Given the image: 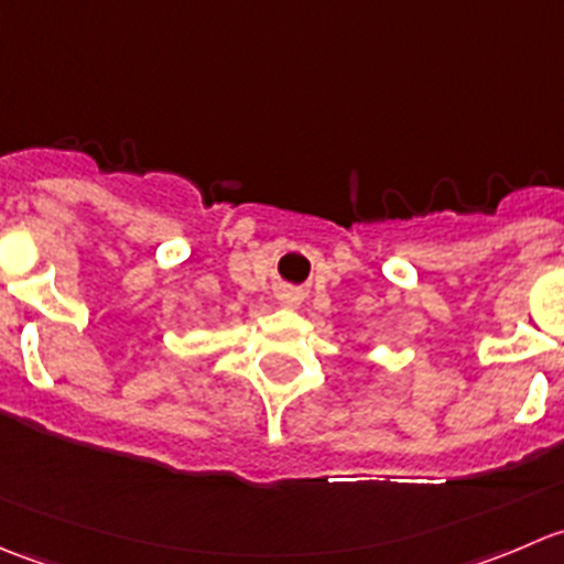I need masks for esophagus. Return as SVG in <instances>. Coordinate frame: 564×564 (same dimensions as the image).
I'll return each mask as SVG.
<instances>
[{"mask_svg":"<svg viewBox=\"0 0 564 564\" xmlns=\"http://www.w3.org/2000/svg\"><path fill=\"white\" fill-rule=\"evenodd\" d=\"M278 303L286 305V308H297V305H300V294L294 292V289H283V292L278 294Z\"/></svg>","mask_w":564,"mask_h":564,"instance_id":"obj_1","label":"esophagus"}]
</instances>
